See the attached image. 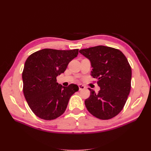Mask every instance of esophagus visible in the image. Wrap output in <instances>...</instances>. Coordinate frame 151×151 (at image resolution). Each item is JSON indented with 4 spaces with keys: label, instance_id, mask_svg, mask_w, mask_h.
Here are the masks:
<instances>
[{
    "label": "esophagus",
    "instance_id": "obj_1",
    "mask_svg": "<svg viewBox=\"0 0 151 151\" xmlns=\"http://www.w3.org/2000/svg\"><path fill=\"white\" fill-rule=\"evenodd\" d=\"M86 87L84 86V85H82V84H79V90H83V89H84Z\"/></svg>",
    "mask_w": 151,
    "mask_h": 151
}]
</instances>
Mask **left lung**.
Returning <instances> with one entry per match:
<instances>
[{"instance_id": "obj_1", "label": "left lung", "mask_w": 151, "mask_h": 151, "mask_svg": "<svg viewBox=\"0 0 151 151\" xmlns=\"http://www.w3.org/2000/svg\"><path fill=\"white\" fill-rule=\"evenodd\" d=\"M88 58L91 76L98 79L100 90L96 93L89 88L85 100L88 111L99 119L115 117L124 107L131 88L132 69L127 58L119 50L99 45L79 50Z\"/></svg>"}]
</instances>
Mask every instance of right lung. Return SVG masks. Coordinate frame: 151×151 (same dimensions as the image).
Wrapping results in <instances>:
<instances>
[{
    "instance_id": "right-lung-1",
    "label": "right lung",
    "mask_w": 151,
    "mask_h": 151,
    "mask_svg": "<svg viewBox=\"0 0 151 151\" xmlns=\"http://www.w3.org/2000/svg\"><path fill=\"white\" fill-rule=\"evenodd\" d=\"M78 51L45 48L27 58L22 74L23 93L32 111L39 118L52 120L61 116L71 96L79 91L76 84L64 87L57 83V77L64 72Z\"/></svg>"
}]
</instances>
